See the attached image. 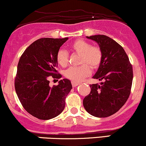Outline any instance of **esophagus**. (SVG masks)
Listing matches in <instances>:
<instances>
[{
	"label": "esophagus",
	"instance_id": "obj_1",
	"mask_svg": "<svg viewBox=\"0 0 146 146\" xmlns=\"http://www.w3.org/2000/svg\"><path fill=\"white\" fill-rule=\"evenodd\" d=\"M72 86L74 87L78 86V85H79V83H74V82H72Z\"/></svg>",
	"mask_w": 146,
	"mask_h": 146
}]
</instances>
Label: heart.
Returning <instances> with one entry per match:
<instances>
[{"label":"heart","instance_id":"b5f03b06","mask_svg":"<svg viewBox=\"0 0 146 146\" xmlns=\"http://www.w3.org/2000/svg\"><path fill=\"white\" fill-rule=\"evenodd\" d=\"M74 52L80 54V66L70 67L65 71V76L74 83H80L90 74V67L97 69L102 59V50L98 46H92L90 42L83 39H77L71 45ZM56 61L61 66L66 67L69 61V54L65 50H59L56 54Z\"/></svg>","mask_w":146,"mask_h":146}]
</instances>
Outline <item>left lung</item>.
<instances>
[{
    "label": "left lung",
    "mask_w": 146,
    "mask_h": 146,
    "mask_svg": "<svg viewBox=\"0 0 146 146\" xmlns=\"http://www.w3.org/2000/svg\"><path fill=\"white\" fill-rule=\"evenodd\" d=\"M102 52V59L94 78L103 80L90 85L91 92L83 99V106L90 115L107 117L117 112L127 101L132 87L133 68L124 48L104 35H92Z\"/></svg>",
    "instance_id": "left-lung-1"
}]
</instances>
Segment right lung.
Listing matches in <instances>:
<instances>
[{
    "mask_svg": "<svg viewBox=\"0 0 146 146\" xmlns=\"http://www.w3.org/2000/svg\"><path fill=\"white\" fill-rule=\"evenodd\" d=\"M68 39H37L25 50L19 60L15 92L25 110L38 119L46 120L61 113L66 98L72 88L67 78L60 80L56 86L49 85L51 78H61L56 70V54Z\"/></svg>",
    "mask_w": 146,
    "mask_h": 146,
    "instance_id": "add662e5",
    "label": "right lung"
}]
</instances>
